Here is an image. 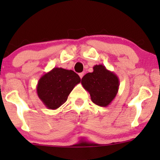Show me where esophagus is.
I'll list each match as a JSON object with an SVG mask.
<instances>
[{"instance_id": "obj_1", "label": "esophagus", "mask_w": 160, "mask_h": 160, "mask_svg": "<svg viewBox=\"0 0 160 160\" xmlns=\"http://www.w3.org/2000/svg\"><path fill=\"white\" fill-rule=\"evenodd\" d=\"M83 75H84V73L83 72H82V73H80V74H79V76H80V78L82 79V77H83Z\"/></svg>"}]
</instances>
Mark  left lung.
I'll return each mask as SVG.
<instances>
[{"instance_id": "left-lung-1", "label": "left lung", "mask_w": 160, "mask_h": 160, "mask_svg": "<svg viewBox=\"0 0 160 160\" xmlns=\"http://www.w3.org/2000/svg\"><path fill=\"white\" fill-rule=\"evenodd\" d=\"M81 83L90 94L93 103L101 107H108L118 92L120 80L117 74L105 66L95 65L92 72L83 76Z\"/></svg>"}]
</instances>
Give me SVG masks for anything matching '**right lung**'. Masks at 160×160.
<instances>
[{
	"instance_id": "1",
	"label": "right lung",
	"mask_w": 160,
	"mask_h": 160,
	"mask_svg": "<svg viewBox=\"0 0 160 160\" xmlns=\"http://www.w3.org/2000/svg\"><path fill=\"white\" fill-rule=\"evenodd\" d=\"M80 78L72 70L54 68L40 78L37 92L43 104L49 110H56L67 101Z\"/></svg>"
}]
</instances>
